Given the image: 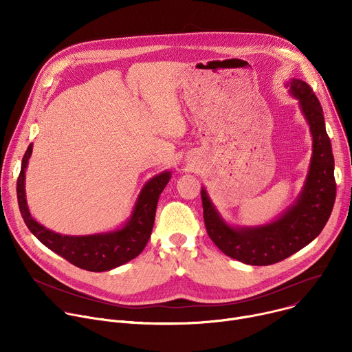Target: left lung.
<instances>
[{"label":"left lung","mask_w":352,"mask_h":352,"mask_svg":"<svg viewBox=\"0 0 352 352\" xmlns=\"http://www.w3.org/2000/svg\"><path fill=\"white\" fill-rule=\"evenodd\" d=\"M287 86L299 100V109L309 124L314 139L309 173L294 205L265 226L231 227L216 210L206 189L200 190L210 239L227 256L252 266L281 262L312 242L326 226L336 200L334 157L322 106L307 82L291 79Z\"/></svg>","instance_id":"obj_1"}]
</instances>
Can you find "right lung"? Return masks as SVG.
Wrapping results in <instances>:
<instances>
[{
    "instance_id": "right-lung-1",
    "label": "right lung",
    "mask_w": 352,
    "mask_h": 352,
    "mask_svg": "<svg viewBox=\"0 0 352 352\" xmlns=\"http://www.w3.org/2000/svg\"><path fill=\"white\" fill-rule=\"evenodd\" d=\"M32 148L33 144L30 143L22 160L16 195L25 224L43 245L76 267L89 272L116 269L142 252L152 234L159 196L171 178L170 171H164L146 182L138 196L131 217L122 228L93 235H63L43 227L30 216L25 193V170Z\"/></svg>"
}]
</instances>
